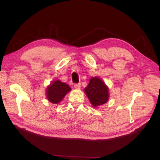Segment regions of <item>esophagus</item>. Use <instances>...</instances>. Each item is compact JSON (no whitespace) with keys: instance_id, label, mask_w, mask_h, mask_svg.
Returning a JSON list of instances; mask_svg holds the SVG:
<instances>
[{"instance_id":"1","label":"esophagus","mask_w":160,"mask_h":160,"mask_svg":"<svg viewBox=\"0 0 160 160\" xmlns=\"http://www.w3.org/2000/svg\"><path fill=\"white\" fill-rule=\"evenodd\" d=\"M74 87L76 89H80V88L81 87V84L80 83H76L74 84Z\"/></svg>"}]
</instances>
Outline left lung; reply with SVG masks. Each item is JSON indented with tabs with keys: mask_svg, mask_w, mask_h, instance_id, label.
<instances>
[{
	"mask_svg": "<svg viewBox=\"0 0 160 160\" xmlns=\"http://www.w3.org/2000/svg\"><path fill=\"white\" fill-rule=\"evenodd\" d=\"M84 91L92 106L96 107L107 102L108 99V89L106 84L100 78H92Z\"/></svg>",
	"mask_w": 160,
	"mask_h": 160,
	"instance_id": "8db88e82",
	"label": "left lung"
}]
</instances>
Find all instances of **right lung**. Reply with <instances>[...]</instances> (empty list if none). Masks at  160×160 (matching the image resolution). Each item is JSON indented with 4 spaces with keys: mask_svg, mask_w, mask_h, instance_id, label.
I'll return each instance as SVG.
<instances>
[{
    "mask_svg": "<svg viewBox=\"0 0 160 160\" xmlns=\"http://www.w3.org/2000/svg\"><path fill=\"white\" fill-rule=\"evenodd\" d=\"M71 91L70 87L60 80H56L47 89V97L49 102L58 104L62 100L65 95Z\"/></svg>",
    "mask_w": 160,
    "mask_h": 160,
    "instance_id": "add662e5",
    "label": "right lung"
}]
</instances>
